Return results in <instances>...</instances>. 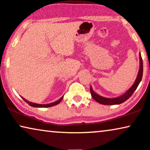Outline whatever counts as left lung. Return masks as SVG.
<instances>
[{"label":"left lung","mask_w":150,"mask_h":150,"mask_svg":"<svg viewBox=\"0 0 150 150\" xmlns=\"http://www.w3.org/2000/svg\"><path fill=\"white\" fill-rule=\"evenodd\" d=\"M139 57H140V69L138 71V73L136 77L135 82L134 83V84L132 85V87L129 89V90L126 93H125L122 96H119L117 98H104L102 96H100L99 95L96 93L93 90L92 87L91 86L90 91H91V94L92 98L96 100V102H98V103L102 104V105H119V104L122 103V102H125L127 100H128L131 96H132V94L134 93V92L135 91L136 89L137 88L138 84L141 82L142 77H143V59H142L141 52L139 53Z\"/></svg>","instance_id":"1"}]
</instances>
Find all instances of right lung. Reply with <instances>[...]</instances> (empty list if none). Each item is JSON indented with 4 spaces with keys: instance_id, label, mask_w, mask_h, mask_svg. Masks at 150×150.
<instances>
[{
    "instance_id": "1",
    "label": "right lung",
    "mask_w": 150,
    "mask_h": 150,
    "mask_svg": "<svg viewBox=\"0 0 150 150\" xmlns=\"http://www.w3.org/2000/svg\"><path fill=\"white\" fill-rule=\"evenodd\" d=\"M23 99L25 100V102H26L30 106H31V107H52V106H54V105H58L59 103L60 102L62 101V99H63V97H62L60 98L59 100H58L57 101L54 102H52V103H50V104H46V105H41V104H36V103H33V102H29L27 100H25V98H23V97H21Z\"/></svg>"
}]
</instances>
